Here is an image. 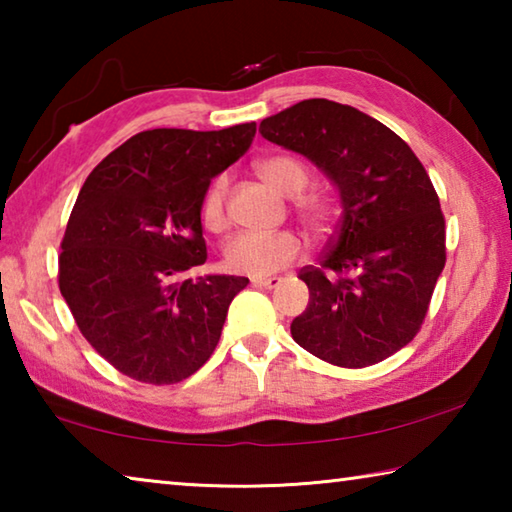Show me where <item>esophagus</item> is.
Segmentation results:
<instances>
[{
    "label": "esophagus",
    "mask_w": 512,
    "mask_h": 512,
    "mask_svg": "<svg viewBox=\"0 0 512 512\" xmlns=\"http://www.w3.org/2000/svg\"><path fill=\"white\" fill-rule=\"evenodd\" d=\"M250 282H253L255 287H264V289H277L282 284L280 277H262V275H253L250 277Z\"/></svg>",
    "instance_id": "obj_1"
}]
</instances>
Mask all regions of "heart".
<instances>
[{
    "instance_id": "heart-1",
    "label": "heart",
    "mask_w": 512,
    "mask_h": 512,
    "mask_svg": "<svg viewBox=\"0 0 512 512\" xmlns=\"http://www.w3.org/2000/svg\"><path fill=\"white\" fill-rule=\"evenodd\" d=\"M257 176L282 196H298L309 185V171L300 160L291 155H273L257 162ZM228 198V178H216L203 198V223L212 232H221L228 225L225 212ZM296 212L314 232H325L329 223V205L316 194L298 196ZM302 253V241L291 230L277 232H239L223 248L225 264L230 271L248 275H268L282 271L284 266L296 262Z\"/></svg>"
}]
</instances>
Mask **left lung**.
Segmentation results:
<instances>
[{
  "instance_id": "8db88e82",
  "label": "left lung",
  "mask_w": 512,
  "mask_h": 512,
  "mask_svg": "<svg viewBox=\"0 0 512 512\" xmlns=\"http://www.w3.org/2000/svg\"><path fill=\"white\" fill-rule=\"evenodd\" d=\"M259 133L325 171L343 207L318 266L298 273L309 305L293 341L341 368L388 359L420 332L445 268V216L422 162L381 121L327 99L266 117Z\"/></svg>"
}]
</instances>
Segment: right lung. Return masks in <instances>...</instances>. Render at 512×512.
<instances>
[{
    "label": "right lung",
    "mask_w": 512,
    "mask_h": 512,
    "mask_svg": "<svg viewBox=\"0 0 512 512\" xmlns=\"http://www.w3.org/2000/svg\"><path fill=\"white\" fill-rule=\"evenodd\" d=\"M255 121L223 131L153 128L106 155L60 244L58 287L81 334L121 375L178 384L212 357L248 277H187L205 264L201 207L244 155Z\"/></svg>",
    "instance_id": "obj_1"
}]
</instances>
